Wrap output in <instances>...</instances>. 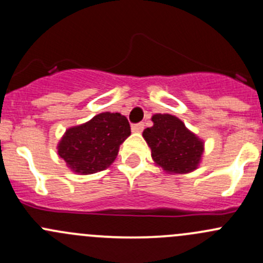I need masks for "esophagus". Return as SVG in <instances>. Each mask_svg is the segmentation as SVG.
<instances>
[{"mask_svg":"<svg viewBox=\"0 0 263 263\" xmlns=\"http://www.w3.org/2000/svg\"><path fill=\"white\" fill-rule=\"evenodd\" d=\"M132 132H141L144 129V123H136L132 124Z\"/></svg>","mask_w":263,"mask_h":263,"instance_id":"obj_1","label":"esophagus"}]
</instances>
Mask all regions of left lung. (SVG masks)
I'll use <instances>...</instances> for the list:
<instances>
[{
    "label": "left lung",
    "mask_w": 263,
    "mask_h": 263,
    "mask_svg": "<svg viewBox=\"0 0 263 263\" xmlns=\"http://www.w3.org/2000/svg\"><path fill=\"white\" fill-rule=\"evenodd\" d=\"M154 124L142 136L151 148L153 160L168 173L184 174L197 169L203 154V141L176 116L154 115Z\"/></svg>",
    "instance_id": "left-lung-1"
}]
</instances>
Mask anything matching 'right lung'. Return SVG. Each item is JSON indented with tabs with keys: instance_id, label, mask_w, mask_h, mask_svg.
I'll list each match as a JSON object with an SVG mask.
<instances>
[{
	"instance_id": "right-lung-1",
	"label": "right lung",
	"mask_w": 263,
	"mask_h": 263,
	"mask_svg": "<svg viewBox=\"0 0 263 263\" xmlns=\"http://www.w3.org/2000/svg\"><path fill=\"white\" fill-rule=\"evenodd\" d=\"M129 135L126 117L100 113L86 123L68 128L58 142V155L75 173H97L115 161L119 146Z\"/></svg>"
}]
</instances>
